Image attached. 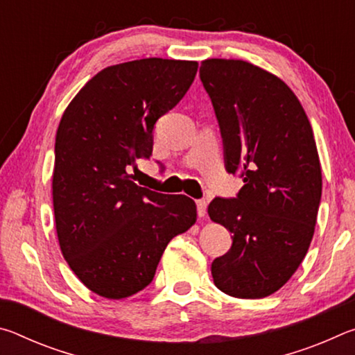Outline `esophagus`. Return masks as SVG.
<instances>
[{
  "mask_svg": "<svg viewBox=\"0 0 355 355\" xmlns=\"http://www.w3.org/2000/svg\"><path fill=\"white\" fill-rule=\"evenodd\" d=\"M207 207H208L207 200H197V214H199L200 218H203V216L207 214Z\"/></svg>",
  "mask_w": 355,
  "mask_h": 355,
  "instance_id": "34e87169",
  "label": "esophagus"
}]
</instances>
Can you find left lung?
<instances>
[{
    "instance_id": "8db88e82",
    "label": "left lung",
    "mask_w": 355,
    "mask_h": 355,
    "mask_svg": "<svg viewBox=\"0 0 355 355\" xmlns=\"http://www.w3.org/2000/svg\"><path fill=\"white\" fill-rule=\"evenodd\" d=\"M200 80L224 139L225 167L241 171L236 199L209 203V219L233 233L211 264L228 296L261 299L280 290L310 248L322 175L313 130L286 84L241 59H205Z\"/></svg>"
}]
</instances>
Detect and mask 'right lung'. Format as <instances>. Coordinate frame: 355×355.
I'll return each mask as SVG.
<instances>
[{
    "instance_id": "1",
    "label": "right lung",
    "mask_w": 355,
    "mask_h": 355,
    "mask_svg": "<svg viewBox=\"0 0 355 355\" xmlns=\"http://www.w3.org/2000/svg\"><path fill=\"white\" fill-rule=\"evenodd\" d=\"M196 61L147 58L98 71L56 131L53 208L59 248L83 285L106 299L144 290L173 236L197 220L196 202L131 182L153 127L188 92Z\"/></svg>"
}]
</instances>
